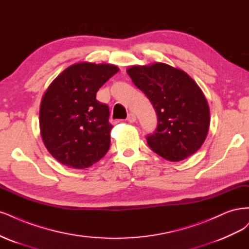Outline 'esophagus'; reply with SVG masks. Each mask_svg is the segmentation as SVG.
<instances>
[{
    "mask_svg": "<svg viewBox=\"0 0 249 249\" xmlns=\"http://www.w3.org/2000/svg\"><path fill=\"white\" fill-rule=\"evenodd\" d=\"M127 121H128V122H130V123H133V122H135V121H136V116H135L134 114H132V113L128 114V117H127Z\"/></svg>",
    "mask_w": 249,
    "mask_h": 249,
    "instance_id": "1",
    "label": "esophagus"
}]
</instances>
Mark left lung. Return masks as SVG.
Returning <instances> with one entry per match:
<instances>
[{
    "label": "left lung",
    "mask_w": 249,
    "mask_h": 249,
    "mask_svg": "<svg viewBox=\"0 0 249 249\" xmlns=\"http://www.w3.org/2000/svg\"><path fill=\"white\" fill-rule=\"evenodd\" d=\"M157 115V127L147 136L149 147L170 161H180L202 147L210 125L205 96L185 72L164 63L127 70Z\"/></svg>",
    "instance_id": "1"
}]
</instances>
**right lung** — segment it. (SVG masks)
<instances>
[{
  "instance_id": "obj_1",
  "label": "right lung",
  "mask_w": 249,
  "mask_h": 249,
  "mask_svg": "<svg viewBox=\"0 0 249 249\" xmlns=\"http://www.w3.org/2000/svg\"><path fill=\"white\" fill-rule=\"evenodd\" d=\"M119 68L110 64L77 63L64 70L45 92L39 125L46 149L64 165L86 168L110 146L109 108L96 93Z\"/></svg>"
}]
</instances>
